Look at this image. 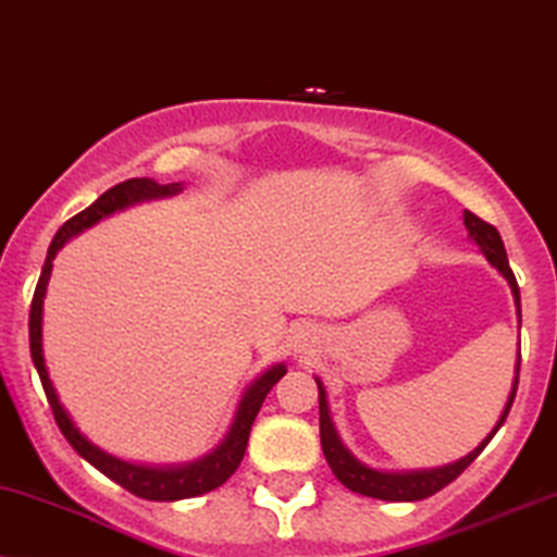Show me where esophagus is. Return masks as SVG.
<instances>
[{"instance_id": "esophagus-1", "label": "esophagus", "mask_w": 557, "mask_h": 557, "mask_svg": "<svg viewBox=\"0 0 557 557\" xmlns=\"http://www.w3.org/2000/svg\"><path fill=\"white\" fill-rule=\"evenodd\" d=\"M312 338H315V336H312V331H307V329H299V333H297V344L302 346V349H305V346H310Z\"/></svg>"}]
</instances>
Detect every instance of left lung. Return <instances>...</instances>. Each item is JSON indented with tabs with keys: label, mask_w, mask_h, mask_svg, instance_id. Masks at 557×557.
Instances as JSON below:
<instances>
[{
	"label": "left lung",
	"mask_w": 557,
	"mask_h": 557,
	"mask_svg": "<svg viewBox=\"0 0 557 557\" xmlns=\"http://www.w3.org/2000/svg\"><path fill=\"white\" fill-rule=\"evenodd\" d=\"M463 224L469 228V237H472L476 245L482 247V252H485V258L493 263L498 271L506 276L508 284H511V292L516 297V307H519V318H521V297H519V284H516V276L511 271V265H508V255H506V247H503V239L498 234V228L493 224H487V221H482L480 215H474L472 211L463 213ZM519 368H521V351H519V364H516V381H513V391L511 396H508V404L506 409H503V417L495 424V430L490 433L485 441L476 446L472 454L463 456L461 461L456 463H448V467H441V469H424V472H407V474H388V472H377V469H370L364 467L362 461H357L355 456L349 454V448L344 446L342 437H338L336 428H333L331 422V414H329V401H325V388L323 383L318 381V401H320V446H323V454H325V461H329L331 472L336 474V480L342 482L351 490V493H359V495H368V498H377V500H422V498H430V495H435L437 490H443L446 485L459 476L463 469L472 463L476 456L482 454V448L487 446L490 441H493V435L498 433L500 424L506 422L508 411H511V404L516 398V388H519Z\"/></svg>",
	"instance_id": "1"
}]
</instances>
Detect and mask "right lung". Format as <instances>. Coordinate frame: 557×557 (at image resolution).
Wrapping results in <instances>:
<instances>
[{
    "label": "right lung",
    "instance_id": "add662e5",
    "mask_svg": "<svg viewBox=\"0 0 557 557\" xmlns=\"http://www.w3.org/2000/svg\"><path fill=\"white\" fill-rule=\"evenodd\" d=\"M180 185H159V182L146 180H127L114 185L107 193L101 195L96 202H90L85 211L77 215H72L70 221H64L59 226L57 237L51 239L49 252H46V263L41 268V278H38L36 292H33V302H30V315H28V331H30V357L33 364H36L38 377H41L44 394L49 398V407L54 411V420L62 430V435L67 437V443L77 454L83 456L85 461L94 463L101 474H107L109 480H114L116 485H122L124 490L137 495V498L146 500H182V498H195V495L211 493V490L221 487L224 482L237 472V467L242 463V456L247 450V441H250V430L255 417H258L260 407H263L268 391L276 385L281 377L286 375L284 364H276L273 370H268L265 375H260L250 388L245 391L242 396V404L237 409V417H234L232 430H228L226 441L221 443L219 448L213 450L211 456H206L202 461L187 463V467H172V469H150V467H135V463L120 461L114 456L103 454L101 448H96L88 437L81 435V430L72 424V420L64 411L62 404H59L54 385L49 381V372H46L44 364V349H41V312H44V294H46V284H49L51 276V260L59 247L64 245L70 237L81 234L83 228L94 226L96 221H101L103 215L122 211V208L133 206V202L140 200H150V198H166V195L180 193Z\"/></svg>",
    "mask_w": 557,
    "mask_h": 557
}]
</instances>
